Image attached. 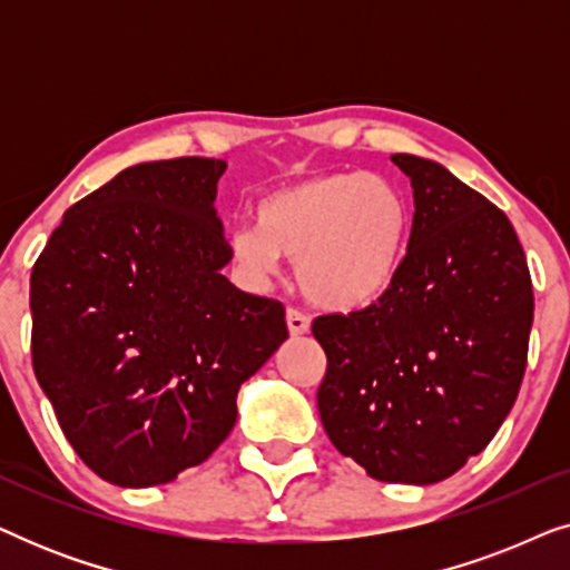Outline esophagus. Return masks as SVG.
I'll list each match as a JSON object with an SVG mask.
<instances>
[{
    "label": "esophagus",
    "instance_id": "34e87169",
    "mask_svg": "<svg viewBox=\"0 0 570 570\" xmlns=\"http://www.w3.org/2000/svg\"><path fill=\"white\" fill-rule=\"evenodd\" d=\"M285 322H287V330H291L293 337H298V334H306L308 326H311L308 316L298 308H287L285 311Z\"/></svg>",
    "mask_w": 570,
    "mask_h": 570
}]
</instances>
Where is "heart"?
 <instances>
[{
  "mask_svg": "<svg viewBox=\"0 0 570 570\" xmlns=\"http://www.w3.org/2000/svg\"><path fill=\"white\" fill-rule=\"evenodd\" d=\"M256 225L230 236L233 259L248 277H272L287 256L306 298L353 311L392 287L407 248L410 207L384 176L332 170L269 191L256 205Z\"/></svg>",
  "mask_w": 570,
  "mask_h": 570,
  "instance_id": "obj_1",
  "label": "heart"
}]
</instances>
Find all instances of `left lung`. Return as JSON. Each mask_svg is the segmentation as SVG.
Here are the masks:
<instances>
[{
  "instance_id": "left-lung-1",
  "label": "left lung",
  "mask_w": 570,
  "mask_h": 570,
  "mask_svg": "<svg viewBox=\"0 0 570 570\" xmlns=\"http://www.w3.org/2000/svg\"><path fill=\"white\" fill-rule=\"evenodd\" d=\"M410 176L407 254L379 301L322 314L324 431L373 480L431 485L478 456L517 402L534 316L532 277L503 209L439 163Z\"/></svg>"
}]
</instances>
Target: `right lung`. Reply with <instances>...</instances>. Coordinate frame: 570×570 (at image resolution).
Returning <instances> with one entry per match:
<instances>
[{
    "instance_id": "obj_1",
    "label": "right lung",
    "mask_w": 570,
    "mask_h": 570,
    "mask_svg": "<svg viewBox=\"0 0 570 570\" xmlns=\"http://www.w3.org/2000/svg\"><path fill=\"white\" fill-rule=\"evenodd\" d=\"M215 158L139 163L77 202L30 275V355L61 433L121 488L176 480L236 425L240 384L287 340L238 291Z\"/></svg>"
}]
</instances>
